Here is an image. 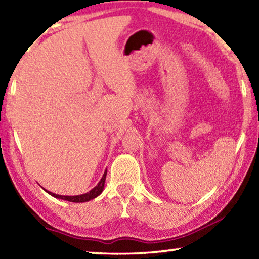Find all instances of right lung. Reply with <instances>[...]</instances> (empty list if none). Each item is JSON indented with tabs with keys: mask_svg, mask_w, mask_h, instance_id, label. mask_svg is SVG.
Returning <instances> with one entry per match:
<instances>
[{
	"mask_svg": "<svg viewBox=\"0 0 259 259\" xmlns=\"http://www.w3.org/2000/svg\"><path fill=\"white\" fill-rule=\"evenodd\" d=\"M106 175H107V170H105V172L103 175L102 179H100L99 183L96 185L93 190L84 193V194H80V195H59V194H55V193L52 192H49L45 190L47 193H49L50 195L54 196V198H57V199H61V200H66V201H69V202H88V201L93 200L95 198H97V196L99 194H102V192L104 190V185H105V179H106Z\"/></svg>",
	"mask_w": 259,
	"mask_h": 259,
	"instance_id": "1",
	"label": "right lung"
}]
</instances>
